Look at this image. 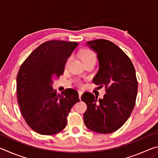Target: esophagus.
<instances>
[{
    "mask_svg": "<svg viewBox=\"0 0 158 158\" xmlns=\"http://www.w3.org/2000/svg\"><path fill=\"white\" fill-rule=\"evenodd\" d=\"M78 93H79V99H80V100H81V95L83 94V91H81V90H78Z\"/></svg>",
    "mask_w": 158,
    "mask_h": 158,
    "instance_id": "esophagus-1",
    "label": "esophagus"
}]
</instances>
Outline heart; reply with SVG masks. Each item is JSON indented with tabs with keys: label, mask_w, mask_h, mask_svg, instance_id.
I'll list each match as a JSON object with an SVG mask.
<instances>
[{
	"label": "heart",
	"mask_w": 158,
	"mask_h": 158,
	"mask_svg": "<svg viewBox=\"0 0 158 158\" xmlns=\"http://www.w3.org/2000/svg\"><path fill=\"white\" fill-rule=\"evenodd\" d=\"M81 58L83 60V62H86V61H89V60H95V53H93L92 51L90 50H84L81 53ZM70 59H69L68 63L69 62V60ZM77 84L78 85H81L82 82L81 80H77Z\"/></svg>",
	"instance_id": "1"
}]
</instances>
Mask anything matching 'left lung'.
Returning a JSON list of instances; mask_svg holds the SVG:
<instances>
[{
    "label": "left lung",
    "instance_id": "1",
    "mask_svg": "<svg viewBox=\"0 0 158 158\" xmlns=\"http://www.w3.org/2000/svg\"><path fill=\"white\" fill-rule=\"evenodd\" d=\"M87 44L98 53L100 65L93 82L105 87L106 94L98 100L91 93H83L81 100L87 105L85 125L98 133L114 132L126 122L135 107L138 90L135 67L126 53L111 41L98 39Z\"/></svg>",
    "mask_w": 158,
    "mask_h": 158
}]
</instances>
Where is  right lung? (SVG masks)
Returning a JSON list of instances; mask_svg holds the SVG:
<instances>
[{
  "label": "right lung",
  "instance_id": "right-lung-1",
  "mask_svg": "<svg viewBox=\"0 0 158 158\" xmlns=\"http://www.w3.org/2000/svg\"><path fill=\"white\" fill-rule=\"evenodd\" d=\"M79 43L50 40L32 52L21 64L17 77L21 113L32 130L44 135L62 131L72 107L79 102L78 92L67 89L57 94L52 84L65 69L66 60Z\"/></svg>",
  "mask_w": 158,
  "mask_h": 158
}]
</instances>
